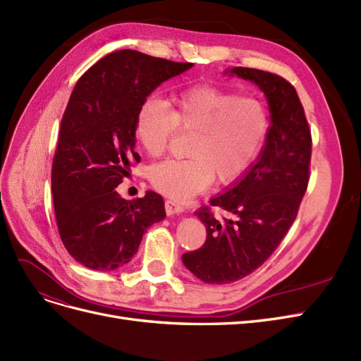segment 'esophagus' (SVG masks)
I'll list each match as a JSON object with an SVG mask.
<instances>
[{
    "label": "esophagus",
    "mask_w": 361,
    "mask_h": 361,
    "mask_svg": "<svg viewBox=\"0 0 361 361\" xmlns=\"http://www.w3.org/2000/svg\"><path fill=\"white\" fill-rule=\"evenodd\" d=\"M165 210L168 216H173V214H180L184 212V207L176 201L172 200H166L165 201Z\"/></svg>",
    "instance_id": "esophagus-1"
}]
</instances>
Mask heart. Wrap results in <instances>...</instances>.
Masks as SVG:
<instances>
[{
  "label": "heart",
  "mask_w": 361,
  "mask_h": 361,
  "mask_svg": "<svg viewBox=\"0 0 361 361\" xmlns=\"http://www.w3.org/2000/svg\"><path fill=\"white\" fill-rule=\"evenodd\" d=\"M192 133L188 159H169L148 171L153 189L177 201L219 184H232L259 156L270 130L264 103L214 85H193L169 102L147 99L139 106L133 133L151 157L165 153L176 132Z\"/></svg>",
  "instance_id": "1"
}]
</instances>
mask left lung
<instances>
[{
    "label": "left lung",
    "instance_id": "left-lung-1",
    "mask_svg": "<svg viewBox=\"0 0 361 361\" xmlns=\"http://www.w3.org/2000/svg\"><path fill=\"white\" fill-rule=\"evenodd\" d=\"M231 75L252 80L269 102L271 126L257 161L210 205L234 219L219 220L210 207L195 214L205 224L201 249L183 255V264L205 283H231L271 257L294 224L310 172L312 135L295 88L282 76L249 67Z\"/></svg>",
    "mask_w": 361,
    "mask_h": 361
}]
</instances>
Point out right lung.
<instances>
[{"label": "right lung", "instance_id": "right-lung-1", "mask_svg": "<svg viewBox=\"0 0 361 361\" xmlns=\"http://www.w3.org/2000/svg\"><path fill=\"white\" fill-rule=\"evenodd\" d=\"M193 63L123 49L103 56L79 78L64 111L52 161L58 232L67 252L91 270L129 262L145 231L164 220L165 202L148 190L126 201L117 185L129 176L139 106L161 82Z\"/></svg>", "mask_w": 361, "mask_h": 361}]
</instances>
